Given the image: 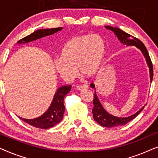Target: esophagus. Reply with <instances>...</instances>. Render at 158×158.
Listing matches in <instances>:
<instances>
[{
    "label": "esophagus",
    "mask_w": 158,
    "mask_h": 158,
    "mask_svg": "<svg viewBox=\"0 0 158 158\" xmlns=\"http://www.w3.org/2000/svg\"><path fill=\"white\" fill-rule=\"evenodd\" d=\"M88 85H77V89L78 90H87L88 89Z\"/></svg>",
    "instance_id": "obj_1"
}]
</instances>
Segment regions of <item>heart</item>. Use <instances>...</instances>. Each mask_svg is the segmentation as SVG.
I'll return each instance as SVG.
<instances>
[{
    "label": "heart",
    "instance_id": "heart-1",
    "mask_svg": "<svg viewBox=\"0 0 158 158\" xmlns=\"http://www.w3.org/2000/svg\"><path fill=\"white\" fill-rule=\"evenodd\" d=\"M105 52V40L99 34L73 36L55 60V70L66 81L76 77L77 67L81 75L93 77L98 73Z\"/></svg>",
    "mask_w": 158,
    "mask_h": 158
}]
</instances>
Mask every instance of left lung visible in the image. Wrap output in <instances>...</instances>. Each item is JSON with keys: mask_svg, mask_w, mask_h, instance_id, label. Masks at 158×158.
Returning <instances> with one entry per match:
<instances>
[{"mask_svg": "<svg viewBox=\"0 0 158 158\" xmlns=\"http://www.w3.org/2000/svg\"><path fill=\"white\" fill-rule=\"evenodd\" d=\"M105 28L107 29H109L112 31L114 33V34L118 38V40L120 41V42L122 44L126 45V46H135L137 48L139 49L142 52V55H143L144 57L145 58L147 64H148L149 68V72H150V83H152V77H153V68H152V64L151 62L150 55L147 48L144 46L143 43H142L137 38L133 37L130 34L126 33V32L122 31L119 28L117 27H113L111 26H105ZM90 87L92 88H94L95 94L94 95V101H93V103H94V109L92 110L93 116H94V120L96 121L97 123L101 126L105 127H118L120 125H125L127 123L130 122L135 118L136 116L139 115V114L143 110L144 106H142L139 111H137L135 114H132V115L127 116V117H118V116H115L111 115L109 113L106 111L103 106L99 101L98 98V96L96 94V88H95V85L94 83L90 84Z\"/></svg>", "mask_w": 158, "mask_h": 158, "instance_id": "obj_1", "label": "left lung"}]
</instances>
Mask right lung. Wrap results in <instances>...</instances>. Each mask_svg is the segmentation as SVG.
I'll list each match as a JSON object with an SVG mask.
<instances>
[{
	"label": "right lung",
	"mask_w": 158,
	"mask_h": 158,
	"mask_svg": "<svg viewBox=\"0 0 158 158\" xmlns=\"http://www.w3.org/2000/svg\"><path fill=\"white\" fill-rule=\"evenodd\" d=\"M63 29L62 27L53 28V29H38L34 31L33 33L29 34V36L21 39L19 40L17 44H28L29 42H34L44 36L52 35L57 31H61ZM71 90V85H62L61 87L58 88L57 92L55 93L54 98L52 99L50 106L48 109L42 114V116H39L37 118L28 119L19 117L23 122H27L31 126L40 129H49L53 127L56 124H59L63 118V114L64 112V98Z\"/></svg>",
	"instance_id": "right-lung-1"
}]
</instances>
